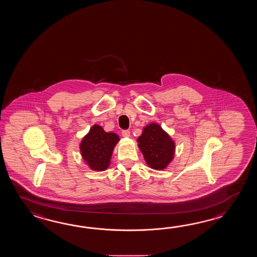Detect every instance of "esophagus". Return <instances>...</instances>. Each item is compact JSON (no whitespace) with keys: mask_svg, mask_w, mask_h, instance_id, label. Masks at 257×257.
<instances>
[{"mask_svg":"<svg viewBox=\"0 0 257 257\" xmlns=\"http://www.w3.org/2000/svg\"><path fill=\"white\" fill-rule=\"evenodd\" d=\"M122 136L125 137V138H128V137H131V131H122Z\"/></svg>","mask_w":257,"mask_h":257,"instance_id":"34e87169","label":"esophagus"}]
</instances>
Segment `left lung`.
Here are the masks:
<instances>
[{"mask_svg": "<svg viewBox=\"0 0 257 257\" xmlns=\"http://www.w3.org/2000/svg\"><path fill=\"white\" fill-rule=\"evenodd\" d=\"M137 142L146 163L153 169H164L174 159L175 142L158 124L151 123L145 126Z\"/></svg>", "mask_w": 257, "mask_h": 257, "instance_id": "8db88e82", "label": "left lung"}]
</instances>
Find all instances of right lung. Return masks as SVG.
Segmentation results:
<instances>
[{
  "label": "right lung",
  "instance_id": "obj_1",
  "mask_svg": "<svg viewBox=\"0 0 257 257\" xmlns=\"http://www.w3.org/2000/svg\"><path fill=\"white\" fill-rule=\"evenodd\" d=\"M119 138L113 132H105L102 126L93 125L82 139L80 150L82 158L93 171H104Z\"/></svg>",
  "mask_w": 257,
  "mask_h": 257
}]
</instances>
